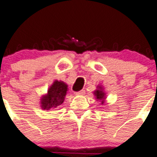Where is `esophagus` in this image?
I'll return each instance as SVG.
<instances>
[{"instance_id": "obj_1", "label": "esophagus", "mask_w": 157, "mask_h": 157, "mask_svg": "<svg viewBox=\"0 0 157 157\" xmlns=\"http://www.w3.org/2000/svg\"><path fill=\"white\" fill-rule=\"evenodd\" d=\"M85 93H86V91L84 90H81V91L76 92V93H75V95H84Z\"/></svg>"}]
</instances>
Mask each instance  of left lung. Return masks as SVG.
<instances>
[{
  "label": "left lung",
  "mask_w": 157,
  "mask_h": 157,
  "mask_svg": "<svg viewBox=\"0 0 157 157\" xmlns=\"http://www.w3.org/2000/svg\"><path fill=\"white\" fill-rule=\"evenodd\" d=\"M94 95L95 97V99L97 101H99V103L102 105L106 103V93H105L104 89L102 86H97V89L94 91Z\"/></svg>",
  "instance_id": "8db88e82"
}]
</instances>
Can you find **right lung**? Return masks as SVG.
<instances>
[{
    "mask_svg": "<svg viewBox=\"0 0 157 157\" xmlns=\"http://www.w3.org/2000/svg\"><path fill=\"white\" fill-rule=\"evenodd\" d=\"M67 92V85L62 81H55L49 87L47 93L40 97V107L43 110L56 108L64 102Z\"/></svg>",
    "mask_w": 157,
    "mask_h": 157,
    "instance_id": "right-lung-1",
    "label": "right lung"
}]
</instances>
